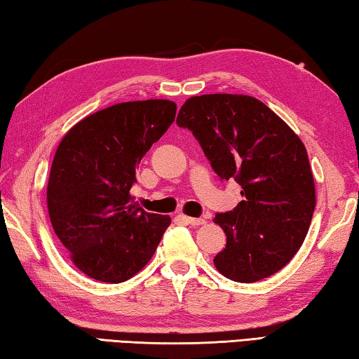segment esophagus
I'll use <instances>...</instances> for the list:
<instances>
[{
	"mask_svg": "<svg viewBox=\"0 0 359 359\" xmlns=\"http://www.w3.org/2000/svg\"><path fill=\"white\" fill-rule=\"evenodd\" d=\"M182 218H184L188 224H191V226H201V224L205 223L204 218H194V217H187V215H182Z\"/></svg>",
	"mask_w": 359,
	"mask_h": 359,
	"instance_id": "esophagus-1",
	"label": "esophagus"
}]
</instances>
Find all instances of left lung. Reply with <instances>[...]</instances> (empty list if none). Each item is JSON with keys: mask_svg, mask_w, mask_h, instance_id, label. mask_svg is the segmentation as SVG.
I'll return each instance as SVG.
<instances>
[{"mask_svg": "<svg viewBox=\"0 0 359 359\" xmlns=\"http://www.w3.org/2000/svg\"><path fill=\"white\" fill-rule=\"evenodd\" d=\"M177 125L193 133L220 179L242 187L244 201L214 218L226 234L217 271L242 283L276 274L301 248L317 204L306 145L247 95L191 96Z\"/></svg>", "mask_w": 359, "mask_h": 359, "instance_id": "left-lung-1", "label": "left lung"}]
</instances>
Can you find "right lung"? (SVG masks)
I'll use <instances>...</instances> for the list:
<instances>
[{
    "mask_svg": "<svg viewBox=\"0 0 359 359\" xmlns=\"http://www.w3.org/2000/svg\"><path fill=\"white\" fill-rule=\"evenodd\" d=\"M174 101L118 102L72 126L47 184L52 228L79 271L120 283L154 257L171 217L150 214L130 194L142 156L171 126Z\"/></svg>",
    "mask_w": 359,
    "mask_h": 359,
    "instance_id": "1",
    "label": "right lung"
}]
</instances>
